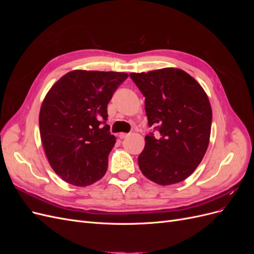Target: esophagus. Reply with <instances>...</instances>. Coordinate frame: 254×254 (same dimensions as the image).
I'll use <instances>...</instances> for the list:
<instances>
[{"label":"esophagus","mask_w":254,"mask_h":254,"mask_svg":"<svg viewBox=\"0 0 254 254\" xmlns=\"http://www.w3.org/2000/svg\"><path fill=\"white\" fill-rule=\"evenodd\" d=\"M129 135V133H125V132H121L120 134H119V136H120V139H126V137Z\"/></svg>","instance_id":"34e87169"}]
</instances>
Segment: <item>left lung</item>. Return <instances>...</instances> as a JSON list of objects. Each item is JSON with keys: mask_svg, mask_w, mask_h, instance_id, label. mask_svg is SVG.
<instances>
[{"mask_svg": "<svg viewBox=\"0 0 254 254\" xmlns=\"http://www.w3.org/2000/svg\"><path fill=\"white\" fill-rule=\"evenodd\" d=\"M145 96L148 125L159 133L145 136L137 158L149 180L170 186L186 180L201 162L210 142L212 108L207 95L190 75L165 67L130 73Z\"/></svg>", "mask_w": 254, "mask_h": 254, "instance_id": "1", "label": "left lung"}]
</instances>
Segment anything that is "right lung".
I'll use <instances>...</instances> for the list:
<instances>
[{
  "label": "right lung",
  "instance_id": "1",
  "mask_svg": "<svg viewBox=\"0 0 254 254\" xmlns=\"http://www.w3.org/2000/svg\"><path fill=\"white\" fill-rule=\"evenodd\" d=\"M127 73L75 70L45 95L40 135L50 165L60 178L87 187L103 178L115 136L106 124L107 105Z\"/></svg>",
  "mask_w": 254,
  "mask_h": 254
}]
</instances>
